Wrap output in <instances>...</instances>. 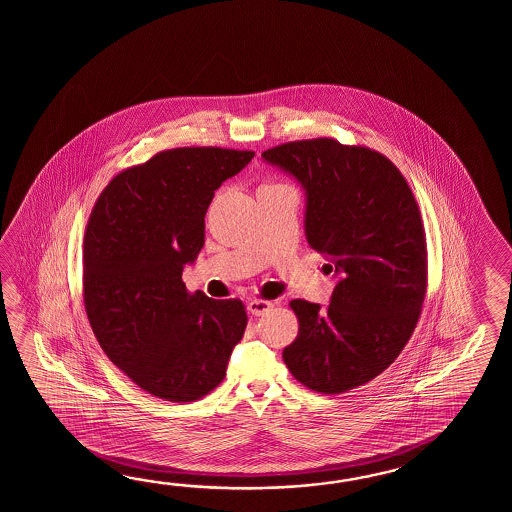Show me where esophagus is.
I'll list each match as a JSON object with an SVG mask.
<instances>
[{"label": "esophagus", "mask_w": 512, "mask_h": 512, "mask_svg": "<svg viewBox=\"0 0 512 512\" xmlns=\"http://www.w3.org/2000/svg\"><path fill=\"white\" fill-rule=\"evenodd\" d=\"M247 307H249V311H251L252 315L261 316L271 309L272 302H269V300H261V298H252Z\"/></svg>", "instance_id": "obj_1"}]
</instances>
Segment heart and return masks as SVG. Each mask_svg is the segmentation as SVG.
Segmentation results:
<instances>
[{
    "instance_id": "1",
    "label": "heart",
    "mask_w": 512,
    "mask_h": 512,
    "mask_svg": "<svg viewBox=\"0 0 512 512\" xmlns=\"http://www.w3.org/2000/svg\"><path fill=\"white\" fill-rule=\"evenodd\" d=\"M278 186H285L282 185V183H276V181H265L263 185L258 188V190H261V188H278Z\"/></svg>"
}]
</instances>
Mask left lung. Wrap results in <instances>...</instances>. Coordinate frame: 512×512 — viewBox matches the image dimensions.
Wrapping results in <instances>:
<instances>
[{
  "instance_id": "left-lung-1",
  "label": "left lung",
  "mask_w": 512,
  "mask_h": 512,
  "mask_svg": "<svg viewBox=\"0 0 512 512\" xmlns=\"http://www.w3.org/2000/svg\"><path fill=\"white\" fill-rule=\"evenodd\" d=\"M261 157L304 186L305 236L338 276L326 309L289 304L298 337L283 360L313 392H349L401 355L423 309L428 254L414 192L386 155L360 144L320 137Z\"/></svg>"
}]
</instances>
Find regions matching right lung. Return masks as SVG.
<instances>
[{
  "label": "right lung",
  "mask_w": 512,
  "mask_h": 512,
  "mask_svg": "<svg viewBox=\"0 0 512 512\" xmlns=\"http://www.w3.org/2000/svg\"><path fill=\"white\" fill-rule=\"evenodd\" d=\"M251 150L190 146L122 170L84 236L87 320L108 359L144 392L192 403L225 379L247 313L238 298L188 293L183 267L205 243V214Z\"/></svg>",
  "instance_id": "right-lung-1"
}]
</instances>
